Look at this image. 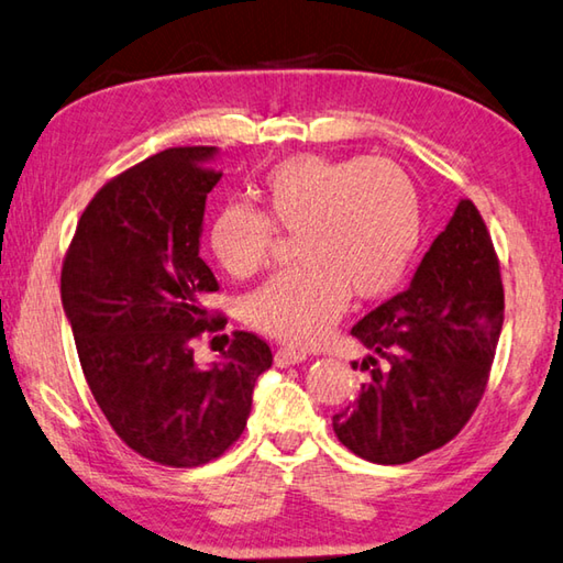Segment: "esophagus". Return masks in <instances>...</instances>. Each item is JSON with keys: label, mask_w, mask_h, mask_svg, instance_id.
<instances>
[{"label": "esophagus", "mask_w": 563, "mask_h": 563, "mask_svg": "<svg viewBox=\"0 0 563 563\" xmlns=\"http://www.w3.org/2000/svg\"><path fill=\"white\" fill-rule=\"evenodd\" d=\"M305 360H308V356H305L302 352L290 350V346H278V350H275V356H273L275 366H280V369H285V366L300 364V362H305Z\"/></svg>", "instance_id": "1"}]
</instances>
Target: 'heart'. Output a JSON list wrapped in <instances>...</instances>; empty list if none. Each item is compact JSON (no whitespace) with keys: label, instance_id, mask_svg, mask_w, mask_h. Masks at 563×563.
<instances>
[{"label":"heart","instance_id":"1","mask_svg":"<svg viewBox=\"0 0 563 563\" xmlns=\"http://www.w3.org/2000/svg\"><path fill=\"white\" fill-rule=\"evenodd\" d=\"M268 213L243 201L219 209L209 231L213 258L249 278L273 251L275 227L300 233V268L243 298L253 330L290 346H312L342 314L350 292L376 300L404 280L423 233L411 175L386 157L295 155L263 179Z\"/></svg>","mask_w":563,"mask_h":563}]
</instances>
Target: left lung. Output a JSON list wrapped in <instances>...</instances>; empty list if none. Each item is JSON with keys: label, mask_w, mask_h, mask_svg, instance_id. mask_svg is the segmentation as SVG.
Returning a JSON list of instances; mask_svg holds the SVG:
<instances>
[{"label": "left lung", "mask_w": 563, "mask_h": 563, "mask_svg": "<svg viewBox=\"0 0 563 563\" xmlns=\"http://www.w3.org/2000/svg\"><path fill=\"white\" fill-rule=\"evenodd\" d=\"M503 322L493 239L475 203L460 199L411 285L352 327L369 350V379L332 418L340 443L369 463L404 465L453 441L485 394Z\"/></svg>", "instance_id": "left-lung-1"}]
</instances>
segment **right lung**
<instances>
[{
	"label": "right lung",
	"instance_id": "obj_1",
	"mask_svg": "<svg viewBox=\"0 0 563 563\" xmlns=\"http://www.w3.org/2000/svg\"><path fill=\"white\" fill-rule=\"evenodd\" d=\"M217 147H172L108 181L78 221L60 271V302L100 411L142 457L199 467L246 428L255 379L271 346L233 332L217 362L199 366L191 342L219 290L199 255L203 209L221 172Z\"/></svg>",
	"mask_w": 563,
	"mask_h": 563
}]
</instances>
